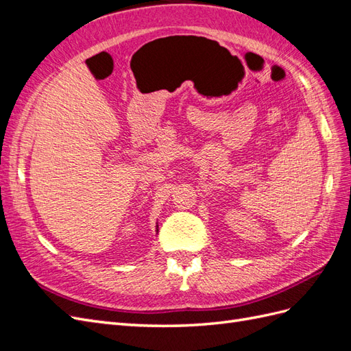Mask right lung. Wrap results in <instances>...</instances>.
Wrapping results in <instances>:
<instances>
[{"label": "right lung", "mask_w": 351, "mask_h": 351, "mask_svg": "<svg viewBox=\"0 0 351 351\" xmlns=\"http://www.w3.org/2000/svg\"><path fill=\"white\" fill-rule=\"evenodd\" d=\"M156 231H158V230H156Z\"/></svg>", "instance_id": "add662e5"}]
</instances>
